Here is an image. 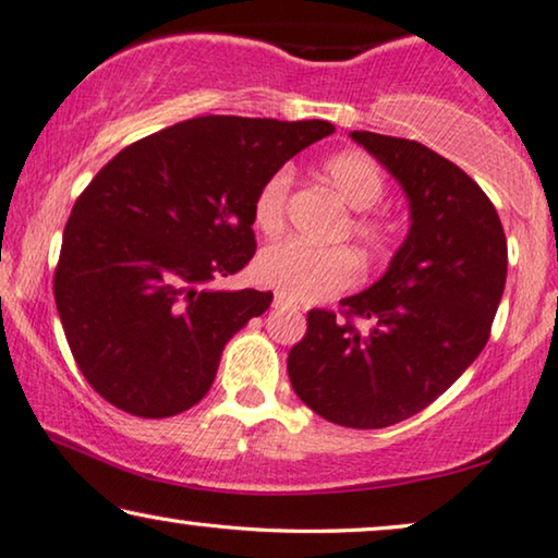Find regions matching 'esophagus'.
Segmentation results:
<instances>
[{
	"label": "esophagus",
	"instance_id": "obj_1",
	"mask_svg": "<svg viewBox=\"0 0 558 558\" xmlns=\"http://www.w3.org/2000/svg\"><path fill=\"white\" fill-rule=\"evenodd\" d=\"M272 305H276V308H298V305L282 293H276V301H272Z\"/></svg>",
	"mask_w": 558,
	"mask_h": 558
}]
</instances>
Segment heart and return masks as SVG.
Here are the masks:
<instances>
[{"label":"heart","instance_id":"heart-1","mask_svg":"<svg viewBox=\"0 0 558 558\" xmlns=\"http://www.w3.org/2000/svg\"><path fill=\"white\" fill-rule=\"evenodd\" d=\"M320 177L339 194V199L354 211L372 209L384 194V177L372 156L361 151H341L324 161ZM290 174L278 171L255 199V225L265 234H278L286 225ZM351 232L368 250H379L387 234L376 219L359 215L351 219ZM257 276L290 301H326L354 286L359 263L347 247H313L298 240L276 242L257 255Z\"/></svg>","mask_w":558,"mask_h":558}]
</instances>
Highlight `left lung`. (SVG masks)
<instances>
[{"mask_svg":"<svg viewBox=\"0 0 558 558\" xmlns=\"http://www.w3.org/2000/svg\"><path fill=\"white\" fill-rule=\"evenodd\" d=\"M349 136L402 186L410 230L384 276L343 298L347 320L308 313L288 376L324 420L379 429L433 404L481 354L506 288L508 245L496 207L445 156L372 131ZM351 315L368 319L369 331Z\"/></svg>","mask_w":558,"mask_h":558,"instance_id":"obj_1","label":"left lung"}]
</instances>
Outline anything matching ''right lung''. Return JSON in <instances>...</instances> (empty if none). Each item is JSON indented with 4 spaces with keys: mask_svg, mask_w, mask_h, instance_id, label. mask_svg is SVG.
<instances>
[{
    "mask_svg": "<svg viewBox=\"0 0 558 558\" xmlns=\"http://www.w3.org/2000/svg\"><path fill=\"white\" fill-rule=\"evenodd\" d=\"M328 121L199 116L116 154L62 232L54 303L100 397L136 417L190 410L270 290H217L255 255L257 192Z\"/></svg>",
    "mask_w": 558,
    "mask_h": 558,
    "instance_id": "obj_1",
    "label": "right lung"
}]
</instances>
